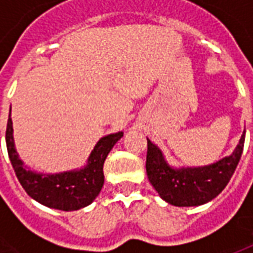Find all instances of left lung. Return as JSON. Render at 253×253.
<instances>
[{
    "label": "left lung",
    "mask_w": 253,
    "mask_h": 253,
    "mask_svg": "<svg viewBox=\"0 0 253 253\" xmlns=\"http://www.w3.org/2000/svg\"><path fill=\"white\" fill-rule=\"evenodd\" d=\"M244 139L243 134L233 154L215 164L181 169H175L167 164L161 150L148 139L146 172L149 181L160 196L173 206H199L207 203L228 186L241 159Z\"/></svg>",
    "instance_id": "obj_1"
}]
</instances>
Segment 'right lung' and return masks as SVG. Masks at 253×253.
I'll return each instance as SVG.
<instances>
[{
    "label": "right lung",
    "mask_w": 253,
    "mask_h": 253,
    "mask_svg": "<svg viewBox=\"0 0 253 253\" xmlns=\"http://www.w3.org/2000/svg\"><path fill=\"white\" fill-rule=\"evenodd\" d=\"M123 132L110 134L100 139L90 153L88 165L80 170L57 175H43L27 169L14 149L13 127L9 118L6 125V148L16 176L25 192L42 205L63 211H73L88 206L99 195L104 184L103 165L107 156Z\"/></svg>",
    "instance_id": "add662e5"
}]
</instances>
